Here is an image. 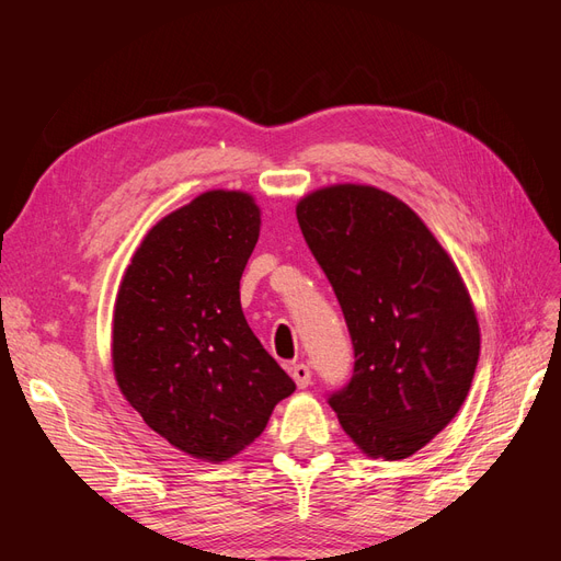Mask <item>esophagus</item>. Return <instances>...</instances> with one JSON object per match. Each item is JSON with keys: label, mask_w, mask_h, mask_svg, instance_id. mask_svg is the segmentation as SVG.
Masks as SVG:
<instances>
[{"label": "esophagus", "mask_w": 561, "mask_h": 561, "mask_svg": "<svg viewBox=\"0 0 561 561\" xmlns=\"http://www.w3.org/2000/svg\"><path fill=\"white\" fill-rule=\"evenodd\" d=\"M290 375H293V379H295V383H297L299 388L311 386V369H309V365H304V363L293 365V367H290Z\"/></svg>", "instance_id": "esophagus-1"}]
</instances>
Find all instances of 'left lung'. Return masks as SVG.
Returning a JSON list of instances; mask_svg holds the SVG:
<instances>
[{
  "mask_svg": "<svg viewBox=\"0 0 561 561\" xmlns=\"http://www.w3.org/2000/svg\"><path fill=\"white\" fill-rule=\"evenodd\" d=\"M297 219L353 342V377L328 402L367 456H412L461 410L478 367L463 278L421 217L377 186L311 192Z\"/></svg>",
  "mask_w": 561,
  "mask_h": 561,
  "instance_id": "obj_1",
  "label": "left lung"
}]
</instances>
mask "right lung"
Instances as JSON below:
<instances>
[{"label": "right lung", "mask_w": 561, "mask_h": 561, "mask_svg": "<svg viewBox=\"0 0 561 561\" xmlns=\"http://www.w3.org/2000/svg\"><path fill=\"white\" fill-rule=\"evenodd\" d=\"M260 225L250 194H201L147 231L118 285L116 383L151 431L201 461L243 451L295 390L241 309Z\"/></svg>", "instance_id": "1"}]
</instances>
